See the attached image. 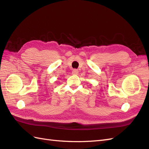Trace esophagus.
I'll list each match as a JSON object with an SVG mask.
<instances>
[{"label": "esophagus", "mask_w": 149, "mask_h": 149, "mask_svg": "<svg viewBox=\"0 0 149 149\" xmlns=\"http://www.w3.org/2000/svg\"><path fill=\"white\" fill-rule=\"evenodd\" d=\"M72 73H73V74H77L78 73V70H76V69H74L72 71Z\"/></svg>", "instance_id": "1"}]
</instances>
